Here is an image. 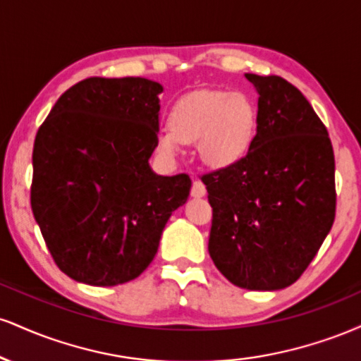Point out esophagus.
Listing matches in <instances>:
<instances>
[{
	"label": "esophagus",
	"mask_w": 361,
	"mask_h": 361,
	"mask_svg": "<svg viewBox=\"0 0 361 361\" xmlns=\"http://www.w3.org/2000/svg\"><path fill=\"white\" fill-rule=\"evenodd\" d=\"M205 193H207L205 185L202 183L200 180H195L193 185H192V197L202 198V197H205Z\"/></svg>",
	"instance_id": "1"
}]
</instances>
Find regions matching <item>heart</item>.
Here are the masks:
<instances>
[{"mask_svg":"<svg viewBox=\"0 0 361 361\" xmlns=\"http://www.w3.org/2000/svg\"><path fill=\"white\" fill-rule=\"evenodd\" d=\"M258 111L250 97L224 90L185 94L169 111V128L157 134V149L175 156L181 142H198L209 166L226 168L246 154L256 132Z\"/></svg>","mask_w":361,"mask_h":361,"instance_id":"obj_1","label":"heart"}]
</instances>
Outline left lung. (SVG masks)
<instances>
[{
    "label": "left lung",
    "mask_w": 361,
    "mask_h": 361,
    "mask_svg": "<svg viewBox=\"0 0 361 361\" xmlns=\"http://www.w3.org/2000/svg\"><path fill=\"white\" fill-rule=\"evenodd\" d=\"M244 76L259 94L258 126L241 159L202 176L212 207L209 252L231 283L280 290L300 279L333 227L334 152L295 86Z\"/></svg>",
    "instance_id": "8db88e82"
}]
</instances>
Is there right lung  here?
Here are the masks:
<instances>
[{
  "label": "right lung",
  "instance_id": "obj_1",
  "mask_svg": "<svg viewBox=\"0 0 361 361\" xmlns=\"http://www.w3.org/2000/svg\"><path fill=\"white\" fill-rule=\"evenodd\" d=\"M161 91L146 78H88L61 94L37 132L32 212L73 280L111 287L137 279L188 198V175L149 166Z\"/></svg>",
  "mask_w": 361,
  "mask_h": 361
}]
</instances>
